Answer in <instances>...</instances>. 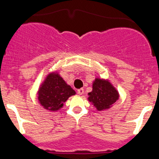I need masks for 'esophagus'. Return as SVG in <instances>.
<instances>
[{"label": "esophagus", "instance_id": "obj_1", "mask_svg": "<svg viewBox=\"0 0 159 159\" xmlns=\"http://www.w3.org/2000/svg\"><path fill=\"white\" fill-rule=\"evenodd\" d=\"M78 95H82V94H84V89H78Z\"/></svg>", "mask_w": 159, "mask_h": 159}]
</instances>
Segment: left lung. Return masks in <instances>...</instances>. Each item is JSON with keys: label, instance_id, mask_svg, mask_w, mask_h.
I'll return each instance as SVG.
<instances>
[{"label": "left lung", "instance_id": "obj_1", "mask_svg": "<svg viewBox=\"0 0 159 159\" xmlns=\"http://www.w3.org/2000/svg\"><path fill=\"white\" fill-rule=\"evenodd\" d=\"M89 100L98 110L109 109L119 98L118 92L106 80L96 78L93 83L92 91L89 93Z\"/></svg>", "mask_w": 159, "mask_h": 159}]
</instances>
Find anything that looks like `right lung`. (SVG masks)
Instances as JSON below:
<instances>
[{"label":"right lung","instance_id":"1","mask_svg":"<svg viewBox=\"0 0 159 159\" xmlns=\"http://www.w3.org/2000/svg\"><path fill=\"white\" fill-rule=\"evenodd\" d=\"M74 95L75 90L57 73H52L47 77L39 90L38 99L46 109L57 111L62 108L69 97Z\"/></svg>","mask_w":159,"mask_h":159}]
</instances>
